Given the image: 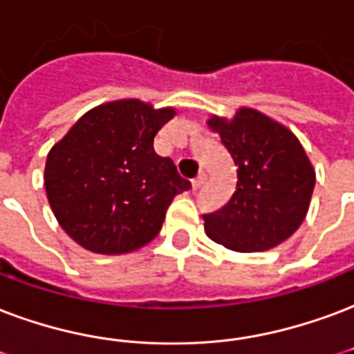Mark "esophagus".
<instances>
[{"label":"esophagus","instance_id":"obj_1","mask_svg":"<svg viewBox=\"0 0 354 354\" xmlns=\"http://www.w3.org/2000/svg\"><path fill=\"white\" fill-rule=\"evenodd\" d=\"M204 180H206V176H204V174H198V176L195 178V180H193V182H191V187H193V189L197 191L198 187H201V185L204 184Z\"/></svg>","mask_w":354,"mask_h":354}]
</instances>
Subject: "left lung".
<instances>
[{
	"instance_id": "obj_1",
	"label": "left lung",
	"mask_w": 354,
	"mask_h": 354,
	"mask_svg": "<svg viewBox=\"0 0 354 354\" xmlns=\"http://www.w3.org/2000/svg\"><path fill=\"white\" fill-rule=\"evenodd\" d=\"M208 129L236 165V191L204 217L216 243L240 253L266 251L302 225L315 187V169L297 135L263 112L242 106L232 118L212 114Z\"/></svg>"
}]
</instances>
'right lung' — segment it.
<instances>
[{"instance_id": "add662e5", "label": "right lung", "mask_w": 354, "mask_h": 354, "mask_svg": "<svg viewBox=\"0 0 354 354\" xmlns=\"http://www.w3.org/2000/svg\"><path fill=\"white\" fill-rule=\"evenodd\" d=\"M176 109L118 99L91 109L46 156L44 189L57 223L84 250L122 255L159 234L191 184L153 138Z\"/></svg>"}]
</instances>
